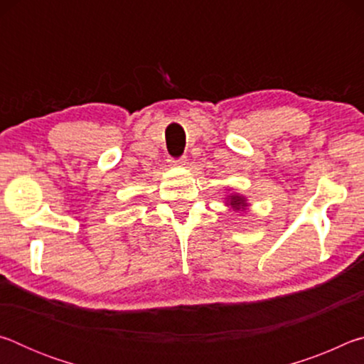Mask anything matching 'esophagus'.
<instances>
[{
  "label": "esophagus",
  "mask_w": 364,
  "mask_h": 364,
  "mask_svg": "<svg viewBox=\"0 0 364 364\" xmlns=\"http://www.w3.org/2000/svg\"><path fill=\"white\" fill-rule=\"evenodd\" d=\"M170 164L173 165V167H184V165H188V160L186 159H178V160H171L170 159Z\"/></svg>",
  "instance_id": "esophagus-1"
}]
</instances>
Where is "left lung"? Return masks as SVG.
<instances>
[{
	"mask_svg": "<svg viewBox=\"0 0 364 364\" xmlns=\"http://www.w3.org/2000/svg\"><path fill=\"white\" fill-rule=\"evenodd\" d=\"M223 204L228 207V210H232V212H237V213H242L250 207L247 197L239 194V193H234V191H232V193H228L225 196Z\"/></svg>",
	"mask_w": 364,
	"mask_h": 364,
	"instance_id": "8db88e82",
	"label": "left lung"
}]
</instances>
